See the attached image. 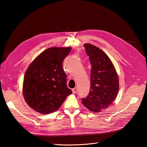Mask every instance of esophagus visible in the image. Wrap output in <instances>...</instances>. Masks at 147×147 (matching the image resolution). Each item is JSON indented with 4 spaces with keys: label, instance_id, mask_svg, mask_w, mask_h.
Masks as SVG:
<instances>
[{
    "label": "esophagus",
    "instance_id": "34e87169",
    "mask_svg": "<svg viewBox=\"0 0 147 147\" xmlns=\"http://www.w3.org/2000/svg\"><path fill=\"white\" fill-rule=\"evenodd\" d=\"M77 87H75V88H73L72 89V92H73V93H76V92H77Z\"/></svg>",
    "mask_w": 147,
    "mask_h": 147
}]
</instances>
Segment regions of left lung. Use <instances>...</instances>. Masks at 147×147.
<instances>
[{"mask_svg": "<svg viewBox=\"0 0 147 147\" xmlns=\"http://www.w3.org/2000/svg\"><path fill=\"white\" fill-rule=\"evenodd\" d=\"M92 65L90 90L82 104L95 112L109 107L116 98L119 83L114 65L105 53L91 43L84 44Z\"/></svg>", "mask_w": 147, "mask_h": 147, "instance_id": "obj_1", "label": "left lung"}]
</instances>
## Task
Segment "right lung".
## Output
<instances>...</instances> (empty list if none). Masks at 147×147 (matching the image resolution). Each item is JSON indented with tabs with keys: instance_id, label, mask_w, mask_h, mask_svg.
<instances>
[{
	"instance_id": "1",
	"label": "right lung",
	"mask_w": 147,
	"mask_h": 147,
	"mask_svg": "<svg viewBox=\"0 0 147 147\" xmlns=\"http://www.w3.org/2000/svg\"><path fill=\"white\" fill-rule=\"evenodd\" d=\"M71 50L53 47L45 50L32 62L24 74L23 95L26 104L43 114L54 112L71 95L62 61Z\"/></svg>"
}]
</instances>
